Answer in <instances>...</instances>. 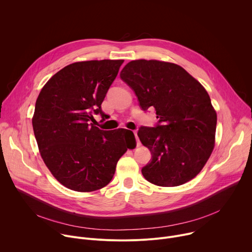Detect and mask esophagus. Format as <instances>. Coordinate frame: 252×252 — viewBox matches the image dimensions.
<instances>
[{
  "instance_id": "obj_1",
  "label": "esophagus",
  "mask_w": 252,
  "mask_h": 252,
  "mask_svg": "<svg viewBox=\"0 0 252 252\" xmlns=\"http://www.w3.org/2000/svg\"><path fill=\"white\" fill-rule=\"evenodd\" d=\"M133 133H134V137H135V140H136V145L139 146V139H138V136H137V132L136 130H133Z\"/></svg>"
}]
</instances>
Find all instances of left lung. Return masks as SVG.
I'll list each match as a JSON object with an SVG mask.
<instances>
[{"instance_id": "8db88e82", "label": "left lung", "mask_w": 252, "mask_h": 252, "mask_svg": "<svg viewBox=\"0 0 252 252\" xmlns=\"http://www.w3.org/2000/svg\"><path fill=\"white\" fill-rule=\"evenodd\" d=\"M121 79L134 92L141 110L154 106L158 119L156 126H141L137 132L152 153L142 175L159 187L188 183L214 148L218 117L207 92L182 66L155 60L129 62Z\"/></svg>"}]
</instances>
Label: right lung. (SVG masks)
<instances>
[{"instance_id": "add662e5", "label": "right lung", "mask_w": 252, "mask_h": 252, "mask_svg": "<svg viewBox=\"0 0 252 252\" xmlns=\"http://www.w3.org/2000/svg\"><path fill=\"white\" fill-rule=\"evenodd\" d=\"M123 60L70 63L42 89L34 106L33 133L46 165L65 188L94 191L110 184L121 157L134 142L125 128L102 130L91 124L104 117L101 102Z\"/></svg>"}]
</instances>
